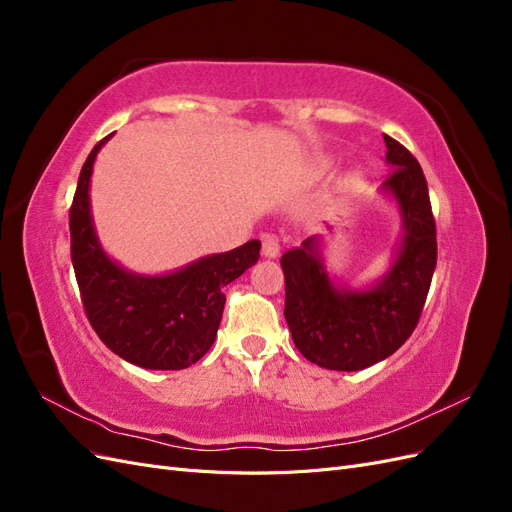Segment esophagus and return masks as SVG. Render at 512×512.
Returning <instances> with one entry per match:
<instances>
[{
	"label": "esophagus",
	"instance_id": "1",
	"mask_svg": "<svg viewBox=\"0 0 512 512\" xmlns=\"http://www.w3.org/2000/svg\"><path fill=\"white\" fill-rule=\"evenodd\" d=\"M262 256L265 258L280 256V241H277L273 235H267L265 239H262Z\"/></svg>",
	"mask_w": 512,
	"mask_h": 512
}]
</instances>
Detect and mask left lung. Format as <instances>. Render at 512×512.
I'll return each instance as SVG.
<instances>
[{"label": "left lung", "instance_id": "left-lung-1", "mask_svg": "<svg viewBox=\"0 0 512 512\" xmlns=\"http://www.w3.org/2000/svg\"><path fill=\"white\" fill-rule=\"evenodd\" d=\"M384 143L393 173L382 190L397 200L404 239L382 280L365 290L337 288L322 265L318 237L282 256L292 342L324 369L359 371L401 348L421 318L436 269V220L423 168L395 138L384 134Z\"/></svg>", "mask_w": 512, "mask_h": 512}]
</instances>
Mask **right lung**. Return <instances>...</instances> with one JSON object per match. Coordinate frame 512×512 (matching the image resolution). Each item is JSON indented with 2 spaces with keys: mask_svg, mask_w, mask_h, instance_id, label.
<instances>
[{
  "mask_svg": "<svg viewBox=\"0 0 512 512\" xmlns=\"http://www.w3.org/2000/svg\"><path fill=\"white\" fill-rule=\"evenodd\" d=\"M87 156L70 207V256L81 301L98 337L123 361L145 369H185L213 346L224 286L260 258L252 239L168 275H136L104 254L89 209V179L100 147Z\"/></svg>",
  "mask_w": 512,
  "mask_h": 512,
  "instance_id": "obj_1",
  "label": "right lung"
}]
</instances>
